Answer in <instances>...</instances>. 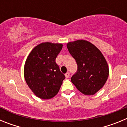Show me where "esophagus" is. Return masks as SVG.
<instances>
[{"mask_svg": "<svg viewBox=\"0 0 127 127\" xmlns=\"http://www.w3.org/2000/svg\"><path fill=\"white\" fill-rule=\"evenodd\" d=\"M65 76L66 78H69V76H70V74H69V72H67V73L65 74Z\"/></svg>", "mask_w": 127, "mask_h": 127, "instance_id": "obj_1", "label": "esophagus"}]
</instances>
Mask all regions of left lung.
I'll return each instance as SVG.
<instances>
[{
    "instance_id": "8db88e82",
    "label": "left lung",
    "mask_w": 127,
    "mask_h": 127,
    "mask_svg": "<svg viewBox=\"0 0 127 127\" xmlns=\"http://www.w3.org/2000/svg\"><path fill=\"white\" fill-rule=\"evenodd\" d=\"M67 46L77 65V72L71 77L72 83L85 95H94L108 78L105 58L97 47L85 40L70 42Z\"/></svg>"
}]
</instances>
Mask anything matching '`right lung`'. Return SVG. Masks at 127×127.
Here are the masks:
<instances>
[{"mask_svg": "<svg viewBox=\"0 0 127 127\" xmlns=\"http://www.w3.org/2000/svg\"><path fill=\"white\" fill-rule=\"evenodd\" d=\"M62 48V44L43 42L35 47L26 60L25 79L39 98L50 99L55 97L65 78L55 62Z\"/></svg>", "mask_w": 127, "mask_h": 127, "instance_id": "right-lung-1", "label": "right lung"}]
</instances>
